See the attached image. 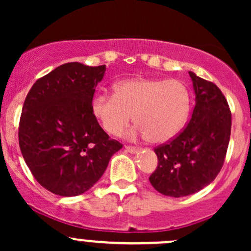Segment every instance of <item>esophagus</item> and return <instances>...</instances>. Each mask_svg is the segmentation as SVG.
Instances as JSON below:
<instances>
[{"mask_svg":"<svg viewBox=\"0 0 251 251\" xmlns=\"http://www.w3.org/2000/svg\"><path fill=\"white\" fill-rule=\"evenodd\" d=\"M125 150L128 153H137V152L140 151L139 148H134V146H125Z\"/></svg>","mask_w":251,"mask_h":251,"instance_id":"1","label":"esophagus"}]
</instances>
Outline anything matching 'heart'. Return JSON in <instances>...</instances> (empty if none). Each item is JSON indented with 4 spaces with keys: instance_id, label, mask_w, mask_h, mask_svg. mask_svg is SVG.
Segmentation results:
<instances>
[{
    "instance_id": "heart-1",
    "label": "heart",
    "mask_w": 251,
    "mask_h": 251,
    "mask_svg": "<svg viewBox=\"0 0 251 251\" xmlns=\"http://www.w3.org/2000/svg\"><path fill=\"white\" fill-rule=\"evenodd\" d=\"M189 108L188 87L177 79H125L114 85V96L98 94L92 101V113L106 133H123L134 116L138 126L132 134L155 144L170 142L179 133Z\"/></svg>"
}]
</instances>
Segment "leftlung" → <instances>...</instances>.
<instances>
[{
  "label": "left lung",
  "instance_id": "8db88e82",
  "mask_svg": "<svg viewBox=\"0 0 251 251\" xmlns=\"http://www.w3.org/2000/svg\"><path fill=\"white\" fill-rule=\"evenodd\" d=\"M196 105L188 126L154 149L158 166L150 183L162 195L184 197L208 186L220 174L231 132V112L215 83L189 72Z\"/></svg>",
  "mask_w": 251,
  "mask_h": 251
}]
</instances>
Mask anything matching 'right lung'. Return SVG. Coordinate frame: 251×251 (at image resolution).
I'll return each mask as SVG.
<instances>
[{"label":"right lung","mask_w":251,"mask_h":251,"mask_svg":"<svg viewBox=\"0 0 251 251\" xmlns=\"http://www.w3.org/2000/svg\"><path fill=\"white\" fill-rule=\"evenodd\" d=\"M106 66L68 62L34 83L19 126L22 155L40 185L62 197L89 190L123 148L92 113Z\"/></svg>","instance_id":"1"}]
</instances>
